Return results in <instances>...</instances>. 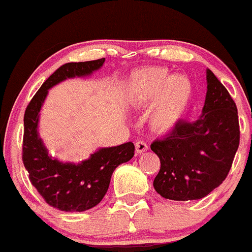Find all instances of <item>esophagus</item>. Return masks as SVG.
Segmentation results:
<instances>
[{"mask_svg":"<svg viewBox=\"0 0 252 252\" xmlns=\"http://www.w3.org/2000/svg\"><path fill=\"white\" fill-rule=\"evenodd\" d=\"M148 151V146H147V143H144L143 141H138L136 142V152L138 154H142L144 153V152Z\"/></svg>","mask_w":252,"mask_h":252,"instance_id":"1","label":"esophagus"}]
</instances>
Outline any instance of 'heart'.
I'll use <instances>...</instances> for the list:
<instances>
[{
    "instance_id": "heart-1",
    "label": "heart",
    "mask_w": 252,
    "mask_h": 252,
    "mask_svg": "<svg viewBox=\"0 0 252 252\" xmlns=\"http://www.w3.org/2000/svg\"><path fill=\"white\" fill-rule=\"evenodd\" d=\"M132 99L147 105L153 101L151 124L159 129H169L183 119L193 95V86L184 74L169 76L163 68L139 69L133 74Z\"/></svg>"
}]
</instances>
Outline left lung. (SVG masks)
I'll list each match as a JSON object with an SVG mask.
<instances>
[{"label":"left lung","instance_id":"obj_1","mask_svg":"<svg viewBox=\"0 0 252 252\" xmlns=\"http://www.w3.org/2000/svg\"><path fill=\"white\" fill-rule=\"evenodd\" d=\"M207 93L196 121L180 120L151 149L160 159L153 181L157 192L174 201L200 200L228 175L239 147L238 110L225 87L211 69L206 71Z\"/></svg>","mask_w":252,"mask_h":252}]
</instances>
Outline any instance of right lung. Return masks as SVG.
Segmentation results:
<instances>
[{"label":"right lung","mask_w":252,"mask_h":252,"mask_svg":"<svg viewBox=\"0 0 252 252\" xmlns=\"http://www.w3.org/2000/svg\"><path fill=\"white\" fill-rule=\"evenodd\" d=\"M104 62L105 59H99L61 66L44 82L24 114V166L45 202L60 211L84 212L95 207L108 191L114 170L134 156L133 143L127 142L99 148L79 163L61 161L50 156L39 136L40 110L49 89L66 79L89 77L100 69Z\"/></svg>","instance_id":"obj_1"}]
</instances>
